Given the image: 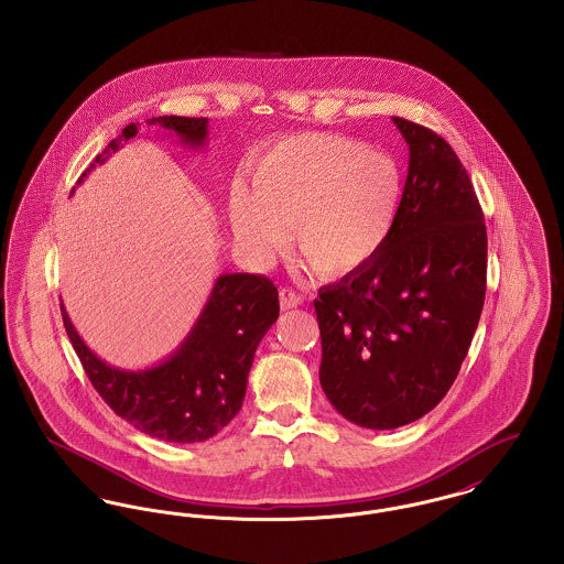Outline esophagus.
<instances>
[{"label": "esophagus", "instance_id": "obj_1", "mask_svg": "<svg viewBox=\"0 0 564 564\" xmlns=\"http://www.w3.org/2000/svg\"><path fill=\"white\" fill-rule=\"evenodd\" d=\"M279 300H281V308H296L299 304H302V296L296 294L292 288H281L279 292Z\"/></svg>", "mask_w": 564, "mask_h": 564}]
</instances>
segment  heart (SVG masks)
Wrapping results in <instances>:
<instances>
[{
	"mask_svg": "<svg viewBox=\"0 0 564 564\" xmlns=\"http://www.w3.org/2000/svg\"><path fill=\"white\" fill-rule=\"evenodd\" d=\"M251 185L230 189L236 245L268 262L288 240L326 276H343L375 260L388 245L402 202L394 158L336 133L285 138L251 166Z\"/></svg>",
	"mask_w": 564,
	"mask_h": 564,
	"instance_id": "obj_1",
	"label": "heart"
}]
</instances>
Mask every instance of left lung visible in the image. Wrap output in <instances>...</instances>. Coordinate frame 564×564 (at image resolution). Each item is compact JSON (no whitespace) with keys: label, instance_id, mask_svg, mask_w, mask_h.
Wrapping results in <instances>:
<instances>
[{"label":"left lung","instance_id":"1","mask_svg":"<svg viewBox=\"0 0 564 564\" xmlns=\"http://www.w3.org/2000/svg\"><path fill=\"white\" fill-rule=\"evenodd\" d=\"M409 144L394 232L381 253L319 290V381L351 424L392 431L456 381L486 300L488 234L454 149L392 117Z\"/></svg>","mask_w":564,"mask_h":564}]
</instances>
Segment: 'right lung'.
<instances>
[{
    "label": "right lung",
    "mask_w": 564,
    "mask_h": 564,
    "mask_svg": "<svg viewBox=\"0 0 564 564\" xmlns=\"http://www.w3.org/2000/svg\"><path fill=\"white\" fill-rule=\"evenodd\" d=\"M149 126L174 133L192 151L206 147L208 119L158 117ZM138 138L128 126L83 172ZM74 194V189H72ZM69 343L104 402L133 429L167 443H198L226 429L242 406L256 349L279 317V292L264 274L230 272L215 279L202 313L181 345L158 365L117 368L98 358L80 338L62 300Z\"/></svg>",
    "instance_id": "add662e5"
}]
</instances>
